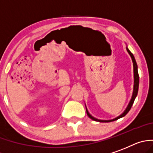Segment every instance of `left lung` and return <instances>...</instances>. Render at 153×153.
Masks as SVG:
<instances>
[{"instance_id":"8db88e82","label":"left lung","mask_w":153,"mask_h":153,"mask_svg":"<svg viewBox=\"0 0 153 153\" xmlns=\"http://www.w3.org/2000/svg\"><path fill=\"white\" fill-rule=\"evenodd\" d=\"M126 50H127L128 53L130 54V56H131L132 58V61H133V71H134V87H133V96H132V98L131 100H130V104H129V105H128V107H126V109L125 110L124 112L123 113V114H121L120 116H119L118 117L115 118V119H113V120H98V119H96V118L93 117L90 114L88 113V110L86 109V112H87V114H88V116L89 117L91 118V120H95V121H98V122H112V121H114V120H118L119 118H121L123 117H124L125 115H126V114H127L129 111H130V110L131 109L132 106H133V102H134V100L135 98H136V97H137V93H138V89H139V74H138V70H137V62H136V60H135V58L134 56H133V55L132 54L131 52H130L129 49L126 48Z\"/></svg>"}]
</instances>
